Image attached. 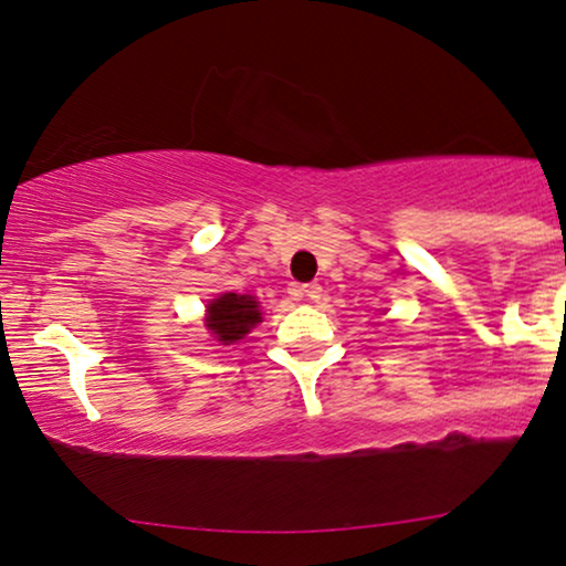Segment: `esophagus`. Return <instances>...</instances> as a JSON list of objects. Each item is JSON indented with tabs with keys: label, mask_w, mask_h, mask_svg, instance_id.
<instances>
[{
	"label": "esophagus",
	"mask_w": 566,
	"mask_h": 566,
	"mask_svg": "<svg viewBox=\"0 0 566 566\" xmlns=\"http://www.w3.org/2000/svg\"><path fill=\"white\" fill-rule=\"evenodd\" d=\"M301 296H306V298H312V301H319L322 298V285L319 283H306V285H301Z\"/></svg>",
	"instance_id": "esophagus-1"
}]
</instances>
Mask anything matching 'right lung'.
<instances>
[{
	"label": "right lung",
	"instance_id": "right-lung-1",
	"mask_svg": "<svg viewBox=\"0 0 566 566\" xmlns=\"http://www.w3.org/2000/svg\"><path fill=\"white\" fill-rule=\"evenodd\" d=\"M262 319L260 304L252 296H239V293H223L208 304L206 327L221 345H231L242 339L254 324Z\"/></svg>",
	"mask_w": 566,
	"mask_h": 566
}]
</instances>
